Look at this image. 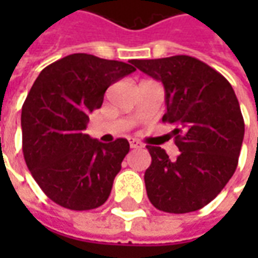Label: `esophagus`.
Here are the masks:
<instances>
[{
  "label": "esophagus",
  "mask_w": 258,
  "mask_h": 258,
  "mask_svg": "<svg viewBox=\"0 0 258 258\" xmlns=\"http://www.w3.org/2000/svg\"><path fill=\"white\" fill-rule=\"evenodd\" d=\"M129 145H131V148H132V149H136V148H142V144H141L139 141L134 139V138H129Z\"/></svg>",
  "instance_id": "34e87169"
}]
</instances>
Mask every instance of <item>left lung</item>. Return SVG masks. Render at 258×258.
<instances>
[{
	"label": "left lung",
	"instance_id": "left-lung-1",
	"mask_svg": "<svg viewBox=\"0 0 258 258\" xmlns=\"http://www.w3.org/2000/svg\"><path fill=\"white\" fill-rule=\"evenodd\" d=\"M148 76L162 82L165 123L175 124L176 159L148 145L152 156L145 172L149 201L171 214L192 213L210 204L230 181L244 138L240 103L228 80L191 55L135 60Z\"/></svg>",
	"mask_w": 258,
	"mask_h": 258
}]
</instances>
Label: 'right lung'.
I'll return each instance as SVG.
<instances>
[{
    "instance_id": "right-lung-1",
    "label": "right lung",
    "mask_w": 258,
    "mask_h": 258,
    "mask_svg": "<svg viewBox=\"0 0 258 258\" xmlns=\"http://www.w3.org/2000/svg\"><path fill=\"white\" fill-rule=\"evenodd\" d=\"M132 64L76 53L35 79L21 112L23 154L35 182L55 204L86 211L109 198L129 142L102 144L85 129L107 87L136 70Z\"/></svg>"
}]
</instances>
